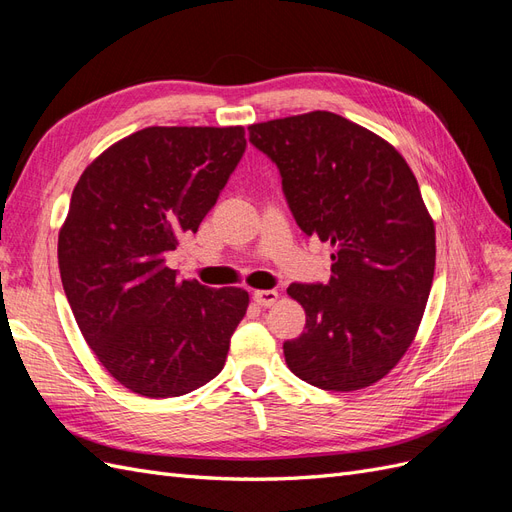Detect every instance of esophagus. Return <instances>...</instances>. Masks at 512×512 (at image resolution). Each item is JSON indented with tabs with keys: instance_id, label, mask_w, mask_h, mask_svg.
<instances>
[{
	"instance_id": "obj_1",
	"label": "esophagus",
	"mask_w": 512,
	"mask_h": 512,
	"mask_svg": "<svg viewBox=\"0 0 512 512\" xmlns=\"http://www.w3.org/2000/svg\"><path fill=\"white\" fill-rule=\"evenodd\" d=\"M252 297H254L256 305L271 307L277 301V297H280V292H277V290H254Z\"/></svg>"
}]
</instances>
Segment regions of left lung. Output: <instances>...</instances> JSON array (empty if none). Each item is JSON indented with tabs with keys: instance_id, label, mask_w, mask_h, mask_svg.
Here are the masks:
<instances>
[{
	"instance_id": "left-lung-1",
	"label": "left lung",
	"mask_w": 512,
	"mask_h": 512,
	"mask_svg": "<svg viewBox=\"0 0 512 512\" xmlns=\"http://www.w3.org/2000/svg\"><path fill=\"white\" fill-rule=\"evenodd\" d=\"M277 164L294 220L333 247L331 280L290 284L305 331L284 344L290 371L322 391L382 380L412 346L436 269V226L404 156L342 115L252 123Z\"/></svg>"
}]
</instances>
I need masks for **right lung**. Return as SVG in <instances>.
Instances as JSON below:
<instances>
[{
	"label": "right lung",
	"instance_id": "1",
	"mask_svg": "<svg viewBox=\"0 0 512 512\" xmlns=\"http://www.w3.org/2000/svg\"><path fill=\"white\" fill-rule=\"evenodd\" d=\"M243 126H151L104 149L59 228L76 324L119 384L179 397L220 374L250 294L179 280L164 265L196 232L245 151Z\"/></svg>",
	"mask_w": 512,
	"mask_h": 512
}]
</instances>
